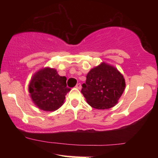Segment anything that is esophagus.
Instances as JSON below:
<instances>
[{"instance_id": "esophagus-1", "label": "esophagus", "mask_w": 158, "mask_h": 158, "mask_svg": "<svg viewBox=\"0 0 158 158\" xmlns=\"http://www.w3.org/2000/svg\"><path fill=\"white\" fill-rule=\"evenodd\" d=\"M81 84L80 83H77V85H76V88H77V89H81Z\"/></svg>"}]
</instances>
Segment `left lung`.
Listing matches in <instances>:
<instances>
[{"label": "left lung", "instance_id": "obj_1", "mask_svg": "<svg viewBox=\"0 0 158 158\" xmlns=\"http://www.w3.org/2000/svg\"><path fill=\"white\" fill-rule=\"evenodd\" d=\"M81 94L96 109H108L118 102L125 90L123 76L117 68L102 62L88 72Z\"/></svg>", "mask_w": 158, "mask_h": 158}]
</instances>
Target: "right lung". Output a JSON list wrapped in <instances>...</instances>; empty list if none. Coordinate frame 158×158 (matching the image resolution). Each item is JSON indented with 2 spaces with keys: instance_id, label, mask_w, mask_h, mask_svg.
Masks as SVG:
<instances>
[{
  "instance_id": "right-lung-1",
  "label": "right lung",
  "mask_w": 158,
  "mask_h": 158,
  "mask_svg": "<svg viewBox=\"0 0 158 158\" xmlns=\"http://www.w3.org/2000/svg\"><path fill=\"white\" fill-rule=\"evenodd\" d=\"M67 78L60 77L56 69L45 68L34 74L29 85L32 102L45 111L57 110L64 103L65 95L70 89L67 87Z\"/></svg>"
}]
</instances>
